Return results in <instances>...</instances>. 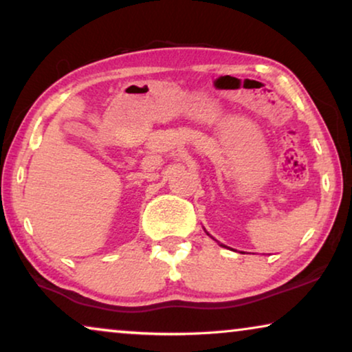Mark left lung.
<instances>
[{"label":"left lung","mask_w":352,"mask_h":352,"mask_svg":"<svg viewBox=\"0 0 352 352\" xmlns=\"http://www.w3.org/2000/svg\"><path fill=\"white\" fill-rule=\"evenodd\" d=\"M221 247H224V245H221Z\"/></svg>","instance_id":"8db88e82"}]
</instances>
